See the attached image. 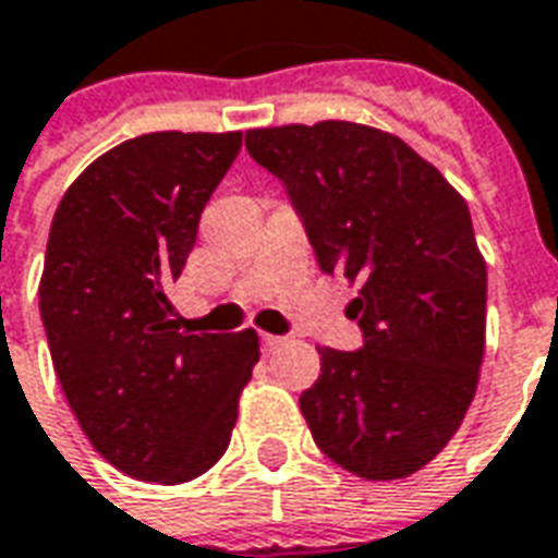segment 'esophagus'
<instances>
[{"instance_id": "esophagus-1", "label": "esophagus", "mask_w": 558, "mask_h": 558, "mask_svg": "<svg viewBox=\"0 0 558 558\" xmlns=\"http://www.w3.org/2000/svg\"><path fill=\"white\" fill-rule=\"evenodd\" d=\"M282 344H284L282 336H270V332H264V336H262V348H264V351H267V353L279 351Z\"/></svg>"}]
</instances>
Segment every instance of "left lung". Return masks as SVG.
Instances as JSON below:
<instances>
[{
    "label": "left lung",
    "mask_w": 558,
    "mask_h": 558,
    "mask_svg": "<svg viewBox=\"0 0 558 558\" xmlns=\"http://www.w3.org/2000/svg\"><path fill=\"white\" fill-rule=\"evenodd\" d=\"M284 184L324 274L356 284L363 348H318L300 410L329 461L392 482L434 461L473 404L487 264L463 195L392 133L353 121L246 133Z\"/></svg>",
    "instance_id": "left-lung-1"
}]
</instances>
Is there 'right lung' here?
<instances>
[{
  "mask_svg": "<svg viewBox=\"0 0 558 558\" xmlns=\"http://www.w3.org/2000/svg\"><path fill=\"white\" fill-rule=\"evenodd\" d=\"M243 133H145L62 195L40 320L73 416L116 470L154 485L207 473L229 449L258 332H184L166 288Z\"/></svg>",
  "mask_w": 558,
  "mask_h": 558,
  "instance_id": "1",
  "label": "right lung"
}]
</instances>
